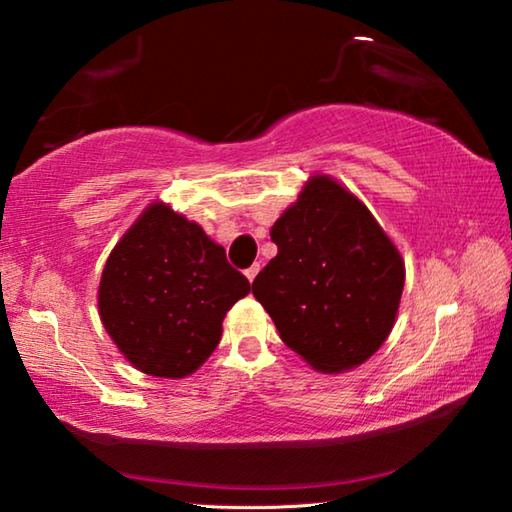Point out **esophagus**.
I'll use <instances>...</instances> for the list:
<instances>
[{"instance_id":"obj_1","label":"esophagus","mask_w":512,"mask_h":512,"mask_svg":"<svg viewBox=\"0 0 512 512\" xmlns=\"http://www.w3.org/2000/svg\"><path fill=\"white\" fill-rule=\"evenodd\" d=\"M244 273H246V277H248V280H250V282H253V280H255V275H257V273H259V264H257V262H255V264H253V266H248V268H246V271H244Z\"/></svg>"}]
</instances>
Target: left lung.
I'll use <instances>...</instances> for the list:
<instances>
[{"instance_id": "obj_1", "label": "left lung", "mask_w": 512, "mask_h": 512, "mask_svg": "<svg viewBox=\"0 0 512 512\" xmlns=\"http://www.w3.org/2000/svg\"><path fill=\"white\" fill-rule=\"evenodd\" d=\"M277 255L253 296L280 339L318 372L361 366L388 339L404 289L400 250L357 196L311 176L273 223Z\"/></svg>"}]
</instances>
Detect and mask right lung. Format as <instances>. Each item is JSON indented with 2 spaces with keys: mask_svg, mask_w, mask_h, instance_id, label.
Masks as SVG:
<instances>
[{
  "mask_svg": "<svg viewBox=\"0 0 512 512\" xmlns=\"http://www.w3.org/2000/svg\"><path fill=\"white\" fill-rule=\"evenodd\" d=\"M248 293L246 275L201 225L151 203L103 266L99 316L137 370L180 379L216 350L225 314Z\"/></svg>",
  "mask_w": 512,
  "mask_h": 512,
  "instance_id": "1",
  "label": "right lung"
}]
</instances>
